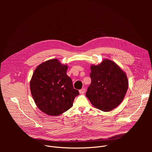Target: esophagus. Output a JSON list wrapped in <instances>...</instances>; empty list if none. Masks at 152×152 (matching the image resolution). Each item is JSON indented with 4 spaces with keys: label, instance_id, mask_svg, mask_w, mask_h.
<instances>
[{
    "label": "esophagus",
    "instance_id": "34e87169",
    "mask_svg": "<svg viewBox=\"0 0 152 152\" xmlns=\"http://www.w3.org/2000/svg\"><path fill=\"white\" fill-rule=\"evenodd\" d=\"M85 92V88H82L81 90H79V93L80 94H83Z\"/></svg>",
    "mask_w": 152,
    "mask_h": 152
}]
</instances>
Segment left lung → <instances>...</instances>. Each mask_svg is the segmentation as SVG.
<instances>
[{"label": "left lung", "instance_id": "1", "mask_svg": "<svg viewBox=\"0 0 152 152\" xmlns=\"http://www.w3.org/2000/svg\"><path fill=\"white\" fill-rule=\"evenodd\" d=\"M91 85L86 96L97 109L108 112L123 101L128 89L126 73L114 62L104 59L100 64L91 66Z\"/></svg>", "mask_w": 152, "mask_h": 152}]
</instances>
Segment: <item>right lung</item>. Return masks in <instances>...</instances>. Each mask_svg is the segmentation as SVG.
Listing matches in <instances>:
<instances>
[{"instance_id":"obj_1","label":"right lung","mask_w":152,"mask_h":152,"mask_svg":"<svg viewBox=\"0 0 152 152\" xmlns=\"http://www.w3.org/2000/svg\"><path fill=\"white\" fill-rule=\"evenodd\" d=\"M68 67L57 59L41 63L36 68L30 81V89L39 109L49 115H59L73 106L79 94L71 78L67 75Z\"/></svg>"}]
</instances>
